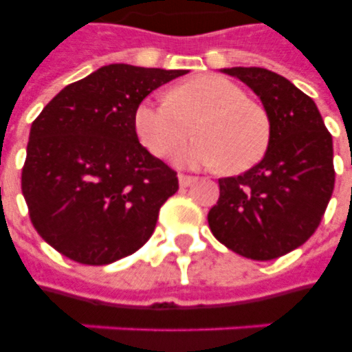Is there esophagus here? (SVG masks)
Wrapping results in <instances>:
<instances>
[{"mask_svg":"<svg viewBox=\"0 0 352 352\" xmlns=\"http://www.w3.org/2000/svg\"><path fill=\"white\" fill-rule=\"evenodd\" d=\"M192 182H195V177L179 175V184H181V188H188Z\"/></svg>","mask_w":352,"mask_h":352,"instance_id":"1","label":"esophagus"}]
</instances>
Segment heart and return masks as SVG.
Instances as JSON below:
<instances>
[{
    "mask_svg": "<svg viewBox=\"0 0 352 352\" xmlns=\"http://www.w3.org/2000/svg\"><path fill=\"white\" fill-rule=\"evenodd\" d=\"M193 131L197 140L175 155L184 168L239 173L257 164L270 142V120L232 80L203 74L182 82L168 98H146L135 111L138 140L155 157H168Z\"/></svg>",
    "mask_w": 352,
    "mask_h": 352,
    "instance_id": "obj_1",
    "label": "heart"
}]
</instances>
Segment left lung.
Masks as SVG:
<instances>
[{
	"label": "left lung",
	"instance_id": "obj_1",
	"mask_svg": "<svg viewBox=\"0 0 352 352\" xmlns=\"http://www.w3.org/2000/svg\"><path fill=\"white\" fill-rule=\"evenodd\" d=\"M261 100L270 142L261 162L219 179L208 212L215 239L248 259L268 261L301 246L322 221L334 190L333 137L311 96L278 73L226 67Z\"/></svg>",
	"mask_w": 352,
	"mask_h": 352
}]
</instances>
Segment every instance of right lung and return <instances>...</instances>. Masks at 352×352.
Returning <instances> with one entry per match:
<instances>
[{"label": "right lung", "mask_w": 352, "mask_h": 352, "mask_svg": "<svg viewBox=\"0 0 352 352\" xmlns=\"http://www.w3.org/2000/svg\"><path fill=\"white\" fill-rule=\"evenodd\" d=\"M186 73L109 63L63 87L32 122L21 192L36 232L54 250L82 265H109L151 237L179 179L138 142L135 111Z\"/></svg>", "instance_id": "add662e5"}]
</instances>
